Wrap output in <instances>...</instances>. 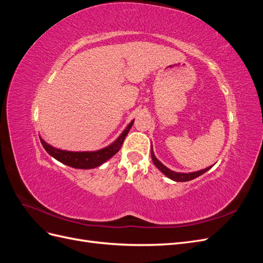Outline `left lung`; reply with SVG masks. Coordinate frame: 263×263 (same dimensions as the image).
<instances>
[{"mask_svg": "<svg viewBox=\"0 0 263 263\" xmlns=\"http://www.w3.org/2000/svg\"><path fill=\"white\" fill-rule=\"evenodd\" d=\"M151 159H153V161H154L155 165L164 174L165 177H168L169 179H171V180H173V181H176V182H186V181L193 180V179H195V178H197V177H200L201 174L205 173L206 171H209V170L212 168V166L214 165V164H213V165H211V166H208V168L202 169V170H200V171H194V172H189V173L176 172V171H172V170L169 169V168H166V166H165L162 162H160V161L158 160L157 157H156L155 154H154L153 148H151Z\"/></svg>", "mask_w": 263, "mask_h": 263, "instance_id": "1", "label": "left lung"}]
</instances>
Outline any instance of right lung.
Here are the masks:
<instances>
[{
  "label": "right lung",
  "instance_id": "right-lung-1",
  "mask_svg": "<svg viewBox=\"0 0 263 263\" xmlns=\"http://www.w3.org/2000/svg\"><path fill=\"white\" fill-rule=\"evenodd\" d=\"M134 124V119L127 125L126 128L123 130V133L119 135L118 138L113 141L112 144L102 148L100 150L95 151H68V150H62L59 148H54L50 146L47 142L39 136L41 138V142L45 150L55 160L60 161L61 163L71 166V168L74 169H94L98 168V166L102 165L104 162H106L108 159L112 158L115 154H117L119 149H121L124 139L128 134L129 129Z\"/></svg>",
  "mask_w": 263,
  "mask_h": 263
}]
</instances>
